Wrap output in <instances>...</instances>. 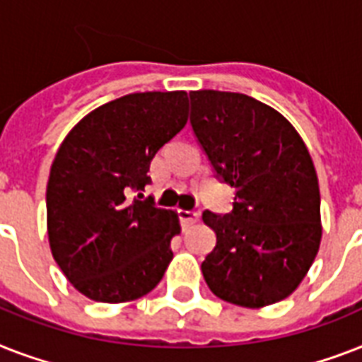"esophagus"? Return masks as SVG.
<instances>
[{
	"label": "esophagus",
	"instance_id": "1",
	"mask_svg": "<svg viewBox=\"0 0 362 362\" xmlns=\"http://www.w3.org/2000/svg\"><path fill=\"white\" fill-rule=\"evenodd\" d=\"M178 216H180V221L184 227H189L193 223H197L199 221V212L197 210H178Z\"/></svg>",
	"mask_w": 362,
	"mask_h": 362
}]
</instances>
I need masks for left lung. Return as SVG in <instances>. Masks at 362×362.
I'll return each mask as SVG.
<instances>
[{"mask_svg":"<svg viewBox=\"0 0 362 362\" xmlns=\"http://www.w3.org/2000/svg\"><path fill=\"white\" fill-rule=\"evenodd\" d=\"M193 133L235 187L229 214L203 212L216 247L201 264L221 300L261 308L289 297L321 242L320 184L308 148L269 105L244 93L189 92Z\"/></svg>","mask_w":362,"mask_h":362,"instance_id":"1","label":"left lung"}]
</instances>
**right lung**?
<instances>
[{"label":"right lung","mask_w":362,"mask_h":362,"mask_svg":"<svg viewBox=\"0 0 362 362\" xmlns=\"http://www.w3.org/2000/svg\"><path fill=\"white\" fill-rule=\"evenodd\" d=\"M186 122V92L129 93L92 110L62 142L47 186L48 242L88 298L127 303L163 278L178 216L127 195L150 184V161Z\"/></svg>","instance_id":"obj_1"}]
</instances>
